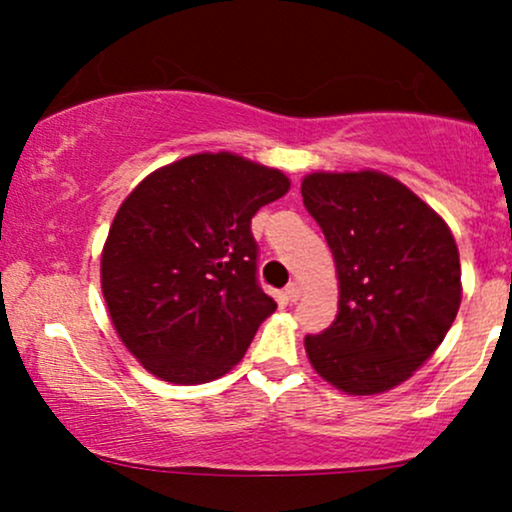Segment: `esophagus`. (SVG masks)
<instances>
[{"instance_id":"esophagus-1","label":"esophagus","mask_w":512,"mask_h":512,"mask_svg":"<svg viewBox=\"0 0 512 512\" xmlns=\"http://www.w3.org/2000/svg\"><path fill=\"white\" fill-rule=\"evenodd\" d=\"M284 298L286 303H296L298 298H301V284H298V281H291V284L284 289Z\"/></svg>"}]
</instances>
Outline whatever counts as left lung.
<instances>
[{
    "label": "left lung",
    "instance_id": "8db88e82",
    "mask_svg": "<svg viewBox=\"0 0 512 512\" xmlns=\"http://www.w3.org/2000/svg\"><path fill=\"white\" fill-rule=\"evenodd\" d=\"M339 279V313L305 354L346 395H380L409 380L455 322L460 252L448 223L404 182L380 170L327 173L301 182Z\"/></svg>",
    "mask_w": 512,
    "mask_h": 512
}]
</instances>
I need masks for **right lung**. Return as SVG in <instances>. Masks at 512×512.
<instances>
[{
    "label": "right lung",
    "mask_w": 512,
    "mask_h": 512,
    "mask_svg": "<svg viewBox=\"0 0 512 512\" xmlns=\"http://www.w3.org/2000/svg\"><path fill=\"white\" fill-rule=\"evenodd\" d=\"M281 170L231 151L154 170L117 209L101 289L127 351L156 378L202 385L245 356L276 310L257 284V209L289 192Z\"/></svg>",
    "instance_id": "obj_1"
}]
</instances>
